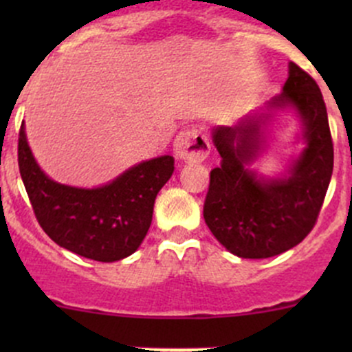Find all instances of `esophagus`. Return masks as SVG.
<instances>
[{
  "mask_svg": "<svg viewBox=\"0 0 352 352\" xmlns=\"http://www.w3.org/2000/svg\"><path fill=\"white\" fill-rule=\"evenodd\" d=\"M173 150L179 158L187 160V162H202L211 151L208 136L197 127H189V129L180 131L177 136Z\"/></svg>",
  "mask_w": 352,
  "mask_h": 352,
  "instance_id": "esophagus-1",
  "label": "esophagus"
}]
</instances>
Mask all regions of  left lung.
Here are the masks:
<instances>
[{
  "instance_id": "1",
  "label": "left lung",
  "mask_w": 352,
  "mask_h": 352,
  "mask_svg": "<svg viewBox=\"0 0 352 352\" xmlns=\"http://www.w3.org/2000/svg\"><path fill=\"white\" fill-rule=\"evenodd\" d=\"M286 105L296 109L307 146L283 179H258L248 170L264 144L262 126L271 113L212 131L221 163L209 175L202 214L216 240L242 258L274 257L300 243L314 230L327 194L333 168L327 109L317 81L294 63L283 94L267 109Z\"/></svg>"
}]
</instances>
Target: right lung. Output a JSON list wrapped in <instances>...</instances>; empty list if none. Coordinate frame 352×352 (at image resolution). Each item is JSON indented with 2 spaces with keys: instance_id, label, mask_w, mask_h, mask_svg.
I'll list each match as a JSON object with an SVG mask.
<instances>
[{
  "instance_id": "right-lung-1",
  "label": "right lung",
  "mask_w": 352,
  "mask_h": 352,
  "mask_svg": "<svg viewBox=\"0 0 352 352\" xmlns=\"http://www.w3.org/2000/svg\"><path fill=\"white\" fill-rule=\"evenodd\" d=\"M173 163L170 155L148 160L97 189L63 186L38 168L20 127L19 168L38 225L59 247L91 261L116 262L138 250Z\"/></svg>"
}]
</instances>
